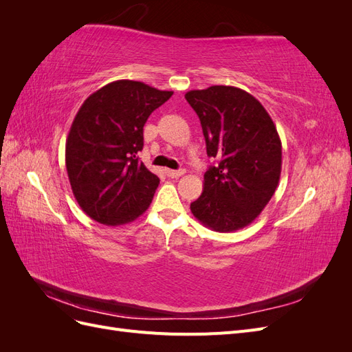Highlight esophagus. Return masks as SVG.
<instances>
[{
	"mask_svg": "<svg viewBox=\"0 0 352 352\" xmlns=\"http://www.w3.org/2000/svg\"><path fill=\"white\" fill-rule=\"evenodd\" d=\"M167 176L168 177H180V176H184L185 175V170L184 168H180V170H167Z\"/></svg>",
	"mask_w": 352,
	"mask_h": 352,
	"instance_id": "esophagus-1",
	"label": "esophagus"
}]
</instances>
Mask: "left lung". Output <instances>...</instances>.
Here are the masks:
<instances>
[{
  "mask_svg": "<svg viewBox=\"0 0 352 352\" xmlns=\"http://www.w3.org/2000/svg\"><path fill=\"white\" fill-rule=\"evenodd\" d=\"M206 138L208 157L217 158L204 175L192 214L216 232H233L258 217L278 188L282 142L269 113L247 91L214 85L189 91Z\"/></svg>",
  "mask_w": 352,
  "mask_h": 352,
  "instance_id": "obj_1",
  "label": "left lung"
}]
</instances>
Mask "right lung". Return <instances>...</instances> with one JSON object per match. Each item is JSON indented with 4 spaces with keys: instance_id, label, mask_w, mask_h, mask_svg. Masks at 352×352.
I'll return each instance as SVG.
<instances>
[{
    "instance_id": "right-lung-1",
    "label": "right lung",
    "mask_w": 352,
    "mask_h": 352,
    "mask_svg": "<svg viewBox=\"0 0 352 352\" xmlns=\"http://www.w3.org/2000/svg\"><path fill=\"white\" fill-rule=\"evenodd\" d=\"M172 91L116 80L85 100L66 141L73 195L95 221L119 226L150 207L160 179L138 160L144 124Z\"/></svg>"
}]
</instances>
